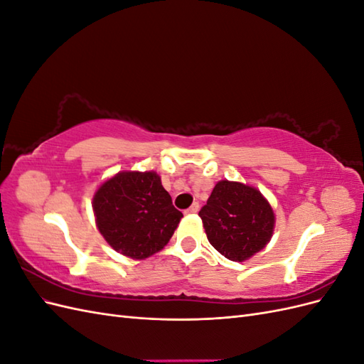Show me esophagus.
I'll use <instances>...</instances> for the list:
<instances>
[{
  "mask_svg": "<svg viewBox=\"0 0 364 364\" xmlns=\"http://www.w3.org/2000/svg\"><path fill=\"white\" fill-rule=\"evenodd\" d=\"M199 208H200V205L197 203V202H194L188 209H185V213H186V214H194V213L199 211Z\"/></svg>",
  "mask_w": 364,
  "mask_h": 364,
  "instance_id": "1",
  "label": "esophagus"
}]
</instances>
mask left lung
Instances as JSON below:
<instances>
[{
  "instance_id": "left-lung-1",
  "label": "left lung",
  "mask_w": 364,
  "mask_h": 364,
  "mask_svg": "<svg viewBox=\"0 0 364 364\" xmlns=\"http://www.w3.org/2000/svg\"><path fill=\"white\" fill-rule=\"evenodd\" d=\"M209 243L230 261H246L270 241L274 214L257 190L220 181L199 213Z\"/></svg>"
}]
</instances>
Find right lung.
Masks as SVG:
<instances>
[{
  "label": "right lung",
  "instance_id": "add662e5",
  "mask_svg": "<svg viewBox=\"0 0 364 364\" xmlns=\"http://www.w3.org/2000/svg\"><path fill=\"white\" fill-rule=\"evenodd\" d=\"M97 228L117 252L149 258L168 243L183 217L153 171H123L94 196Z\"/></svg>",
  "mask_w": 364,
  "mask_h": 364
}]
</instances>
